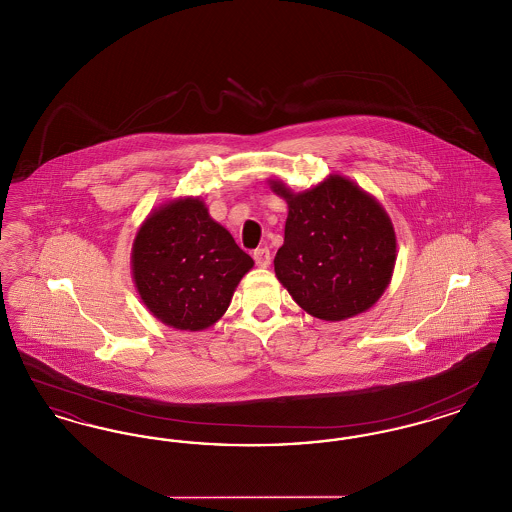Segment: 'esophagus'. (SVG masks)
Listing matches in <instances>:
<instances>
[{
  "label": "esophagus",
  "instance_id": "esophagus-1",
  "mask_svg": "<svg viewBox=\"0 0 512 512\" xmlns=\"http://www.w3.org/2000/svg\"><path fill=\"white\" fill-rule=\"evenodd\" d=\"M253 259L259 267L267 268L270 265V251L268 247H259L253 251Z\"/></svg>",
  "mask_w": 512,
  "mask_h": 512
}]
</instances>
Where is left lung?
I'll list each match as a JSON object with an SVG mask.
<instances>
[{
  "mask_svg": "<svg viewBox=\"0 0 512 512\" xmlns=\"http://www.w3.org/2000/svg\"><path fill=\"white\" fill-rule=\"evenodd\" d=\"M268 186L288 203L284 245L274 272L309 315L338 322L368 311L390 286L397 236L374 195L341 174L295 194L282 180Z\"/></svg>",
  "mask_w": 512,
  "mask_h": 512,
  "instance_id": "obj_1",
  "label": "left lung"
}]
</instances>
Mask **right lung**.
<instances>
[{"label":"right lung","mask_w":512,"mask_h":512,"mask_svg":"<svg viewBox=\"0 0 512 512\" xmlns=\"http://www.w3.org/2000/svg\"><path fill=\"white\" fill-rule=\"evenodd\" d=\"M253 265L194 195L153 209L140 224L130 255L132 280L147 311L186 332L219 322Z\"/></svg>","instance_id":"right-lung-1"}]
</instances>
